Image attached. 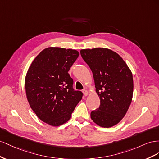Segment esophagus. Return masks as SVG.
I'll return each instance as SVG.
<instances>
[{
	"mask_svg": "<svg viewBox=\"0 0 159 159\" xmlns=\"http://www.w3.org/2000/svg\"><path fill=\"white\" fill-rule=\"evenodd\" d=\"M83 93L84 96H87V95H88L89 93V92L88 91V90H86V89H84V90H83Z\"/></svg>",
	"mask_w": 159,
	"mask_h": 159,
	"instance_id": "1",
	"label": "esophagus"
}]
</instances>
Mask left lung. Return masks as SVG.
Here are the masks:
<instances>
[{
  "instance_id": "left-lung-1",
  "label": "left lung",
  "mask_w": 159,
  "mask_h": 159,
  "mask_svg": "<svg viewBox=\"0 0 159 159\" xmlns=\"http://www.w3.org/2000/svg\"><path fill=\"white\" fill-rule=\"evenodd\" d=\"M81 57L91 69L96 92L101 100L90 117L97 125L109 128L123 119L132 101V72L119 54L105 48L80 50Z\"/></svg>"
}]
</instances>
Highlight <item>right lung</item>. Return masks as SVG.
Segmentation results:
<instances>
[{
  "mask_svg": "<svg viewBox=\"0 0 159 159\" xmlns=\"http://www.w3.org/2000/svg\"><path fill=\"white\" fill-rule=\"evenodd\" d=\"M79 55L76 50L48 47L36 57L27 71V100L39 119L49 125L66 122L82 99V92L72 89L73 80L68 73Z\"/></svg>",
  "mask_w": 159,
  "mask_h": 159,
  "instance_id": "add662e5",
  "label": "right lung"
}]
</instances>
